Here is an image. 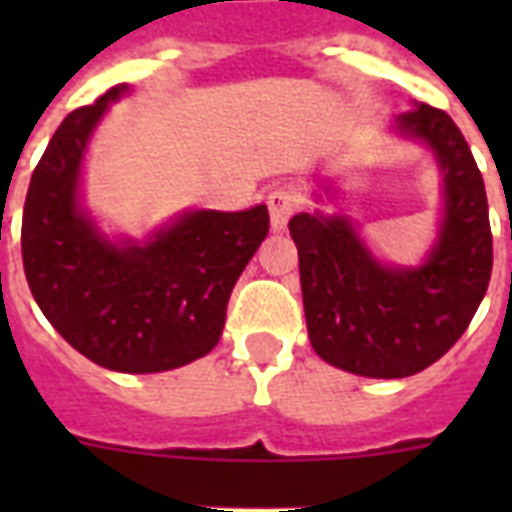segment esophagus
Listing matches in <instances>:
<instances>
[{
	"instance_id": "1",
	"label": "esophagus",
	"mask_w": 512,
	"mask_h": 512,
	"mask_svg": "<svg viewBox=\"0 0 512 512\" xmlns=\"http://www.w3.org/2000/svg\"><path fill=\"white\" fill-rule=\"evenodd\" d=\"M265 201H268V212H271V228L273 231H284L297 207L295 193L289 188H273Z\"/></svg>"
}]
</instances>
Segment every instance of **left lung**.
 Returning a JSON list of instances; mask_svg holds the SVG:
<instances>
[{
	"mask_svg": "<svg viewBox=\"0 0 512 512\" xmlns=\"http://www.w3.org/2000/svg\"><path fill=\"white\" fill-rule=\"evenodd\" d=\"M393 132L428 146L441 172L444 212L420 265L377 260L348 215L300 212L289 220L313 350L337 369L377 380L436 364L468 329L492 276L484 177L457 124L414 103ZM321 188L329 199L332 188Z\"/></svg>",
	"mask_w": 512,
	"mask_h": 512,
	"instance_id": "1",
	"label": "left lung"
}]
</instances>
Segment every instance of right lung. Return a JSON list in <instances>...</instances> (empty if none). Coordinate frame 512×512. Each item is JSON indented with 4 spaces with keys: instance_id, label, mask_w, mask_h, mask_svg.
Here are the masks:
<instances>
[{
    "instance_id": "1",
    "label": "right lung",
    "mask_w": 512,
    "mask_h": 512,
    "mask_svg": "<svg viewBox=\"0 0 512 512\" xmlns=\"http://www.w3.org/2000/svg\"><path fill=\"white\" fill-rule=\"evenodd\" d=\"M119 84L63 119L36 164L23 207V268L60 337L95 364L167 372L207 356L233 284L268 236V207L188 209L146 241L108 239L82 207V162Z\"/></svg>"
}]
</instances>
